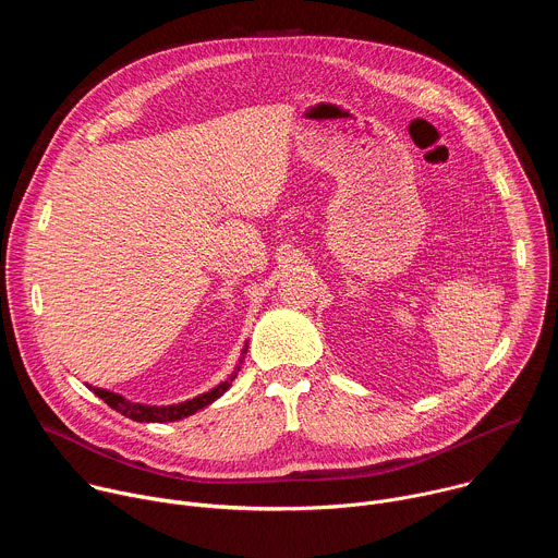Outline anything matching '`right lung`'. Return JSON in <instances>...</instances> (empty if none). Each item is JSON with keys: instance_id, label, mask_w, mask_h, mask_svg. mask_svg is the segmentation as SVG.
I'll return each instance as SVG.
<instances>
[{"instance_id": "1", "label": "right lung", "mask_w": 558, "mask_h": 558, "mask_svg": "<svg viewBox=\"0 0 558 558\" xmlns=\"http://www.w3.org/2000/svg\"><path fill=\"white\" fill-rule=\"evenodd\" d=\"M245 353H247V344L243 347V353H241V360H238V366L231 371V375H229L225 381H220V384L214 386L211 390H207V392L194 397V400H187V402H181V404H170V407L136 404V402L125 400V397L119 395V392H112V390H106V388H97V386H88V384H86V386L99 397V400H104L110 409H114L117 413H121V415H125V417H130V420H134V422H145V424L179 422V420L190 417V415H194L196 411L209 407L211 402L218 400V397H220L222 392L229 390V386H231V381L235 379L238 371H241V364H243V360H245Z\"/></svg>"}]
</instances>
